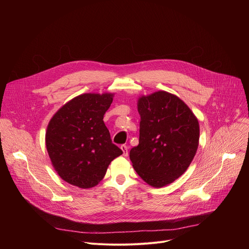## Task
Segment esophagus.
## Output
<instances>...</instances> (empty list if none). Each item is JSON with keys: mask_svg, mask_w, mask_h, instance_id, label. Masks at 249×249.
Here are the masks:
<instances>
[{"mask_svg": "<svg viewBox=\"0 0 249 249\" xmlns=\"http://www.w3.org/2000/svg\"><path fill=\"white\" fill-rule=\"evenodd\" d=\"M121 149H122V151H123V155H124V156H127V155H128V146L125 145V144H123V145H121Z\"/></svg>", "mask_w": 249, "mask_h": 249, "instance_id": "34e87169", "label": "esophagus"}]
</instances>
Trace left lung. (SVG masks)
<instances>
[{"label":"left lung","mask_w":249,"mask_h":249,"mask_svg":"<svg viewBox=\"0 0 249 249\" xmlns=\"http://www.w3.org/2000/svg\"><path fill=\"white\" fill-rule=\"evenodd\" d=\"M139 144L130 150L138 176L161 188L184 174L199 145V122L177 96L160 90L138 101Z\"/></svg>","instance_id":"obj_1"}]
</instances>
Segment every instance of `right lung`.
I'll return each instance as SVG.
<instances>
[{
  "label": "right lung",
  "instance_id": "add662e5",
  "mask_svg": "<svg viewBox=\"0 0 249 249\" xmlns=\"http://www.w3.org/2000/svg\"><path fill=\"white\" fill-rule=\"evenodd\" d=\"M112 94H84L60 108L50 120L46 148L59 177L82 189L93 188L123 151L112 142L103 119Z\"/></svg>",
  "mask_w": 249,
  "mask_h": 249
}]
</instances>
